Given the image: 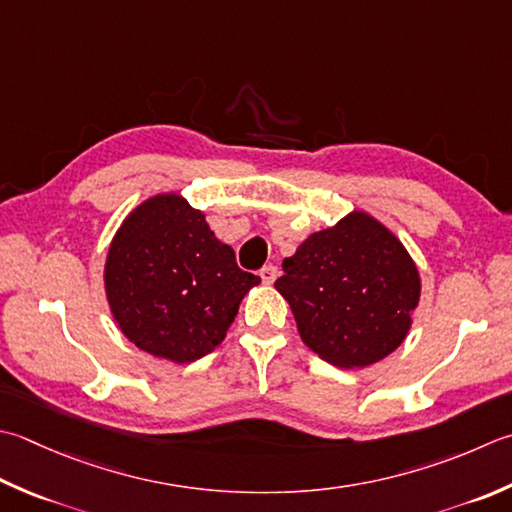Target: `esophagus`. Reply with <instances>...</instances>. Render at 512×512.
Instances as JSON below:
<instances>
[{
    "mask_svg": "<svg viewBox=\"0 0 512 512\" xmlns=\"http://www.w3.org/2000/svg\"><path fill=\"white\" fill-rule=\"evenodd\" d=\"M277 266H264L262 270H259V277H262V282L266 284V286H270L277 279Z\"/></svg>",
    "mask_w": 512,
    "mask_h": 512,
    "instance_id": "obj_1",
    "label": "esophagus"
}]
</instances>
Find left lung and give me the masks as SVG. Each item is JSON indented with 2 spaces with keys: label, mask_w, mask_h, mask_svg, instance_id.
Returning a JSON list of instances; mask_svg holds the SVG:
<instances>
[{
  "label": "left lung",
  "mask_w": 512,
  "mask_h": 512,
  "mask_svg": "<svg viewBox=\"0 0 512 512\" xmlns=\"http://www.w3.org/2000/svg\"><path fill=\"white\" fill-rule=\"evenodd\" d=\"M275 288L302 342L337 368H366L402 346L422 297L417 264L366 210L308 235Z\"/></svg>",
  "instance_id": "obj_1"
}]
</instances>
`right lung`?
<instances>
[{
    "label": "right lung",
    "mask_w": 512,
    "mask_h": 512,
    "mask_svg": "<svg viewBox=\"0 0 512 512\" xmlns=\"http://www.w3.org/2000/svg\"><path fill=\"white\" fill-rule=\"evenodd\" d=\"M257 275L219 242L202 210L179 193L135 206L108 246L106 299L119 330L139 350L190 364L224 342Z\"/></svg>",
    "instance_id": "add662e5"
}]
</instances>
